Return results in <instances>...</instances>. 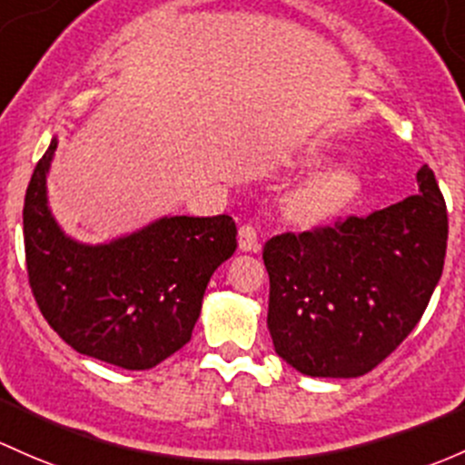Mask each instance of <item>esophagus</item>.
<instances>
[{
    "label": "esophagus",
    "instance_id": "34e87169",
    "mask_svg": "<svg viewBox=\"0 0 465 465\" xmlns=\"http://www.w3.org/2000/svg\"><path fill=\"white\" fill-rule=\"evenodd\" d=\"M238 245L242 252H261V241H258V229L253 224H242L238 229Z\"/></svg>",
    "mask_w": 465,
    "mask_h": 465
}]
</instances>
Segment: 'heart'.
I'll use <instances>...</instances> for the list:
<instances>
[{
	"label": "heart",
	"instance_id": "heart-1",
	"mask_svg": "<svg viewBox=\"0 0 465 465\" xmlns=\"http://www.w3.org/2000/svg\"><path fill=\"white\" fill-rule=\"evenodd\" d=\"M354 193V175L345 169H330L307 180L294 198L296 212L307 220L334 216Z\"/></svg>",
	"mask_w": 465,
	"mask_h": 465
}]
</instances>
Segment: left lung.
I'll list each match as a JSON object with an SVG mask.
<instances>
[{
	"label": "left lung",
	"mask_w": 465,
	"mask_h": 465,
	"mask_svg": "<svg viewBox=\"0 0 465 465\" xmlns=\"http://www.w3.org/2000/svg\"><path fill=\"white\" fill-rule=\"evenodd\" d=\"M419 193L262 247L273 350L307 376H363L417 327L443 272L446 200L432 169Z\"/></svg>",
	"instance_id": "1"
}]
</instances>
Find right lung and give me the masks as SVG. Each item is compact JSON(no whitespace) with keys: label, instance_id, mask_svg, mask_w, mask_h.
<instances>
[{"label":"right lung","instance_id":"1","mask_svg":"<svg viewBox=\"0 0 465 465\" xmlns=\"http://www.w3.org/2000/svg\"><path fill=\"white\" fill-rule=\"evenodd\" d=\"M57 140L37 163L24 198L28 285L48 325L80 354L124 370H151L189 343L212 273L236 252L232 216H171L82 245L46 204Z\"/></svg>","mask_w":465,"mask_h":465}]
</instances>
